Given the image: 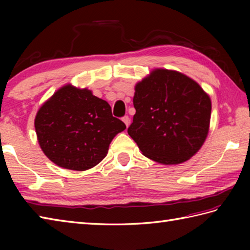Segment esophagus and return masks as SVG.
Wrapping results in <instances>:
<instances>
[{
  "mask_svg": "<svg viewBox=\"0 0 250 250\" xmlns=\"http://www.w3.org/2000/svg\"><path fill=\"white\" fill-rule=\"evenodd\" d=\"M122 121L125 122V125L126 126L130 125V118H129V116H125L124 118H122Z\"/></svg>",
  "mask_w": 250,
  "mask_h": 250,
  "instance_id": "1",
  "label": "esophagus"
}]
</instances>
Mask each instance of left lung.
<instances>
[{
    "mask_svg": "<svg viewBox=\"0 0 250 250\" xmlns=\"http://www.w3.org/2000/svg\"><path fill=\"white\" fill-rule=\"evenodd\" d=\"M136 113L128 128L142 153L169 166L189 160L208 134L211 102L200 84L177 71L156 68L135 84Z\"/></svg>",
    "mask_w": 250,
    "mask_h": 250,
    "instance_id": "left-lung-1",
    "label": "left lung"
}]
</instances>
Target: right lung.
I'll return each instance as SVG.
<instances>
[{
	"label": "right lung",
	"mask_w": 250,
	"mask_h": 250,
	"mask_svg": "<svg viewBox=\"0 0 250 250\" xmlns=\"http://www.w3.org/2000/svg\"><path fill=\"white\" fill-rule=\"evenodd\" d=\"M42 150L58 167L86 171L100 163L114 137L125 129L106 101L87 88L65 84L47 100L34 120Z\"/></svg>",
	"instance_id": "1"
}]
</instances>
